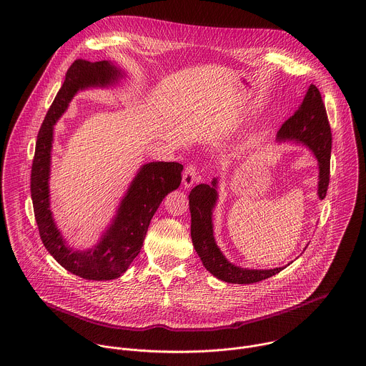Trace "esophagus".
I'll list each match as a JSON object with an SVG mask.
<instances>
[{
	"label": "esophagus",
	"mask_w": 366,
	"mask_h": 366,
	"mask_svg": "<svg viewBox=\"0 0 366 366\" xmlns=\"http://www.w3.org/2000/svg\"><path fill=\"white\" fill-rule=\"evenodd\" d=\"M198 179V174H197V167L194 164H188L184 169V175H182V185L184 188H189L192 187V184Z\"/></svg>",
	"instance_id": "34e87169"
}]
</instances>
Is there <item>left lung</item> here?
Here are the masks:
<instances>
[{
	"label": "left lung",
	"instance_id": "1",
	"mask_svg": "<svg viewBox=\"0 0 366 366\" xmlns=\"http://www.w3.org/2000/svg\"><path fill=\"white\" fill-rule=\"evenodd\" d=\"M279 141L296 139L307 145L319 161V198L323 199L327 192L330 178V149L332 132L325 103L320 92L315 84L309 90L297 107V110L285 122L277 132ZM217 179L211 185L199 184L189 192L191 209V238L192 244L205 269L217 279L227 283L250 285L269 279L283 270V267L270 270L241 269L222 256L215 244L212 235V208L217 201Z\"/></svg>",
	"mask_w": 366,
	"mask_h": 366
}]
</instances>
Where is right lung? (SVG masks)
<instances>
[{
	"label": "right lung",
	"mask_w": 366,
	"mask_h": 366,
	"mask_svg": "<svg viewBox=\"0 0 366 366\" xmlns=\"http://www.w3.org/2000/svg\"><path fill=\"white\" fill-rule=\"evenodd\" d=\"M119 76L120 71L106 60L90 63L79 59L70 66L66 80L39 131L31 167V199L43 244L60 266L86 280H112L128 270L141 252L149 222L159 204L168 192L179 187L182 179L184 167L178 162H151L144 165L127 197L122 199L112 227L99 244L87 252H74L66 246L49 208L53 125L79 89L106 86L116 81Z\"/></svg>",
	"instance_id": "right-lung-1"
}]
</instances>
